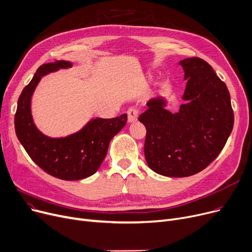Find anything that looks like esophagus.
I'll list each match as a JSON object with an SVG mask.
<instances>
[{
  "label": "esophagus",
  "instance_id": "1",
  "mask_svg": "<svg viewBox=\"0 0 252 252\" xmlns=\"http://www.w3.org/2000/svg\"><path fill=\"white\" fill-rule=\"evenodd\" d=\"M139 111L135 108H129L127 111V115H128V121L129 122H134L137 120Z\"/></svg>",
  "mask_w": 252,
  "mask_h": 252
}]
</instances>
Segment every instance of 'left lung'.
<instances>
[{
    "label": "left lung",
    "instance_id": "8db88e82",
    "mask_svg": "<svg viewBox=\"0 0 252 252\" xmlns=\"http://www.w3.org/2000/svg\"><path fill=\"white\" fill-rule=\"evenodd\" d=\"M179 64L187 81L179 112L166 110L164 98L158 96L139 116L146 128L147 165L167 177H188L205 169L224 149L234 125L227 85L213 67L197 57Z\"/></svg>",
    "mask_w": 252,
    "mask_h": 252
}]
</instances>
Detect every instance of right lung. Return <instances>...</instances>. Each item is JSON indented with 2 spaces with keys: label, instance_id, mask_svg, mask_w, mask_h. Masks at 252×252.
I'll list each match as a JSON object with an SVG mask.
<instances>
[{
  "label": "right lung",
  "instance_id": "1",
  "mask_svg": "<svg viewBox=\"0 0 252 252\" xmlns=\"http://www.w3.org/2000/svg\"><path fill=\"white\" fill-rule=\"evenodd\" d=\"M71 66L67 61L41 65L18 98L14 123L24 150L41 170L56 178L74 181L84 179L97 171L107 156L110 141L125 126L127 115L112 119L95 118L80 131L63 138L43 135L32 120V95L42 76Z\"/></svg>",
  "mask_w": 252,
  "mask_h": 252
}]
</instances>
